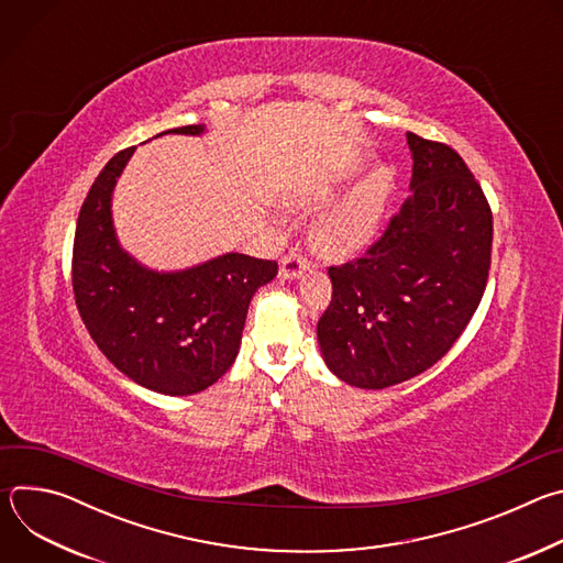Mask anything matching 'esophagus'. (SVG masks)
<instances>
[{
	"label": "esophagus",
	"mask_w": 563,
	"mask_h": 563,
	"mask_svg": "<svg viewBox=\"0 0 563 563\" xmlns=\"http://www.w3.org/2000/svg\"><path fill=\"white\" fill-rule=\"evenodd\" d=\"M309 269V261L298 256V254H287L283 261H280V276L287 278V280H294L298 278L300 274H305Z\"/></svg>",
	"instance_id": "1"
}]
</instances>
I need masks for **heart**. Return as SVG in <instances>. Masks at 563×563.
Instances as JSON below:
<instances>
[{"mask_svg": "<svg viewBox=\"0 0 563 563\" xmlns=\"http://www.w3.org/2000/svg\"><path fill=\"white\" fill-rule=\"evenodd\" d=\"M394 194L389 169L376 167L367 172L350 191L328 205L336 196L334 185H320L302 198L305 209H320L309 224V243L325 258L343 261L361 254L378 235Z\"/></svg>", "mask_w": 563, "mask_h": 563, "instance_id": "obj_1", "label": "heart"}]
</instances>
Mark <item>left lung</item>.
Wrapping results in <instances>:
<instances>
[{
  "instance_id": "8db88e82",
  "label": "left lung",
  "mask_w": 563,
  "mask_h": 563,
  "mask_svg": "<svg viewBox=\"0 0 563 563\" xmlns=\"http://www.w3.org/2000/svg\"><path fill=\"white\" fill-rule=\"evenodd\" d=\"M410 198L363 258L330 267L318 345L332 374L383 389L432 367L484 296L493 211L461 155L408 133Z\"/></svg>"
}]
</instances>
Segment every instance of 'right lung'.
Masks as SVG:
<instances>
[{"instance_id":"add662e5","label":"right lung","mask_w":563,"mask_h":563,"mask_svg":"<svg viewBox=\"0 0 563 563\" xmlns=\"http://www.w3.org/2000/svg\"><path fill=\"white\" fill-rule=\"evenodd\" d=\"M165 133L202 135L205 124ZM159 133V135H165ZM135 146L115 153L79 209L73 243L75 305L100 352L137 385L187 396L213 385L235 361L250 302L278 274L276 261L222 254L155 272L122 250L113 189Z\"/></svg>"}]
</instances>
